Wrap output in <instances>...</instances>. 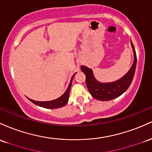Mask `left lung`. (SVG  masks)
Wrapping results in <instances>:
<instances>
[{"instance_id":"8db88e82","label":"left lung","mask_w":152,"mask_h":152,"mask_svg":"<svg viewBox=\"0 0 152 152\" xmlns=\"http://www.w3.org/2000/svg\"><path fill=\"white\" fill-rule=\"evenodd\" d=\"M131 44L134 54V62L126 74L116 81L108 83H100L94 77L91 69L85 66H81V70L86 77V85L93 98L101 101L113 100L121 95L130 86L134 78L136 66V54L131 41Z\"/></svg>"}]
</instances>
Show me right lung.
Masks as SVG:
<instances>
[{
    "instance_id": "obj_1",
    "label": "right lung",
    "mask_w": 152,
    "mask_h": 152,
    "mask_svg": "<svg viewBox=\"0 0 152 152\" xmlns=\"http://www.w3.org/2000/svg\"><path fill=\"white\" fill-rule=\"evenodd\" d=\"M75 75L72 77L70 83H69V86H68L67 89L65 91V93H64L62 96L59 97V98L56 99V100H51V101H35V100L29 99L30 101H31L32 103H34L35 105H38V106L43 107V108H45L54 109V108H62V107L64 106V105L67 103L68 100H69V90H70L72 83V80H73V77H74Z\"/></svg>"
}]
</instances>
